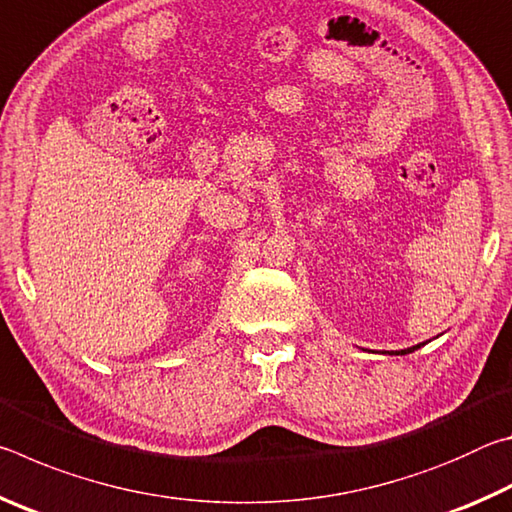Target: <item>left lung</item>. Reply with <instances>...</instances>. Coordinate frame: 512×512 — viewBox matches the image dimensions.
<instances>
[{"mask_svg":"<svg viewBox=\"0 0 512 512\" xmlns=\"http://www.w3.org/2000/svg\"><path fill=\"white\" fill-rule=\"evenodd\" d=\"M424 343H418V345H413V348H406V350H393V352H388V354H409V352H413V350H418V348H422Z\"/></svg>","mask_w":512,"mask_h":512,"instance_id":"8db88e82","label":"left lung"}]
</instances>
